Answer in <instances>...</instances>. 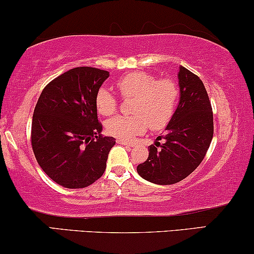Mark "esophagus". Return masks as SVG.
Listing matches in <instances>:
<instances>
[{
	"label": "esophagus",
	"mask_w": 254,
	"mask_h": 254,
	"mask_svg": "<svg viewBox=\"0 0 254 254\" xmlns=\"http://www.w3.org/2000/svg\"><path fill=\"white\" fill-rule=\"evenodd\" d=\"M117 142L118 143H120V145H125V146H127V147H132V146H134V143L132 142V141H126V140H117Z\"/></svg>",
	"instance_id": "esophagus-1"
}]
</instances>
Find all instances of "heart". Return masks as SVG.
<instances>
[{
  "label": "heart",
  "mask_w": 254,
  "mask_h": 254,
  "mask_svg": "<svg viewBox=\"0 0 254 254\" xmlns=\"http://www.w3.org/2000/svg\"><path fill=\"white\" fill-rule=\"evenodd\" d=\"M117 88L125 99L134 98L130 111L135 114L118 115L106 124L111 135L129 140L147 127L161 129L170 122L177 108L180 90L174 80L158 79L155 75L135 71L119 77ZM95 105L99 114L109 117L118 109V100L107 88L98 90Z\"/></svg>",
  "instance_id": "obj_1"
}]
</instances>
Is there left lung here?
I'll return each mask as SVG.
<instances>
[{
    "label": "left lung",
    "mask_w": 254,
    "mask_h": 254,
    "mask_svg": "<svg viewBox=\"0 0 254 254\" xmlns=\"http://www.w3.org/2000/svg\"><path fill=\"white\" fill-rule=\"evenodd\" d=\"M180 101L164 135L165 143L149 146L147 160L137 166L140 177L158 185H172L187 178L205 158L213 137V112L202 81L180 67Z\"/></svg>",
    "instance_id": "1"
}]
</instances>
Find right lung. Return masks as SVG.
<instances>
[{"instance_id":"right-lung-1","label":"right lung","mask_w":254,"mask_h":254,"mask_svg":"<svg viewBox=\"0 0 254 254\" xmlns=\"http://www.w3.org/2000/svg\"><path fill=\"white\" fill-rule=\"evenodd\" d=\"M109 73L76 67L43 88L34 109L31 147L43 172L65 189H84L106 170L114 137L103 136L96 93Z\"/></svg>"}]
</instances>
